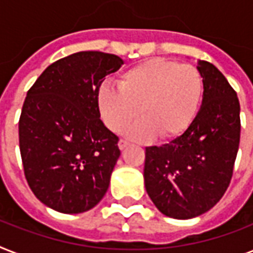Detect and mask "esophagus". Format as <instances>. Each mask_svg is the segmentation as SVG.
Returning <instances> with one entry per match:
<instances>
[{
    "label": "esophagus",
    "mask_w": 253,
    "mask_h": 253,
    "mask_svg": "<svg viewBox=\"0 0 253 253\" xmlns=\"http://www.w3.org/2000/svg\"><path fill=\"white\" fill-rule=\"evenodd\" d=\"M127 146H128V143H127L126 140H122V139H121V140H119V143H118V147H119V150H121V151H123V150H125V148H126Z\"/></svg>",
    "instance_id": "34e87169"
}]
</instances>
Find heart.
Returning a JSON list of instances; mask_svg holds the SVG:
<instances>
[{
    "mask_svg": "<svg viewBox=\"0 0 253 253\" xmlns=\"http://www.w3.org/2000/svg\"><path fill=\"white\" fill-rule=\"evenodd\" d=\"M117 84L118 89L109 85L98 89L99 113L115 132L140 115L142 119L123 130L136 142L181 136L196 118L204 93V80L196 67L167 59H151L127 69Z\"/></svg>",
    "mask_w": 253,
    "mask_h": 253,
    "instance_id": "1",
    "label": "heart"
}]
</instances>
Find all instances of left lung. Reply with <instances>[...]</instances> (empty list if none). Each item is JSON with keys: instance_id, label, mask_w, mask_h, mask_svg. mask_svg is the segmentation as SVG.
Wrapping results in <instances>:
<instances>
[{"instance_id": "obj_1", "label": "left lung", "mask_w": 253, "mask_h": 253, "mask_svg": "<svg viewBox=\"0 0 253 253\" xmlns=\"http://www.w3.org/2000/svg\"><path fill=\"white\" fill-rule=\"evenodd\" d=\"M202 103L189 128L162 147H147L144 185L164 215L190 219L214 208L227 190L240 140V105L220 71L198 61Z\"/></svg>"}]
</instances>
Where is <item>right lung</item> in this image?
<instances>
[{
  "instance_id": "right-lung-1",
  "label": "right lung",
  "mask_w": 253,
  "mask_h": 253,
  "mask_svg": "<svg viewBox=\"0 0 253 253\" xmlns=\"http://www.w3.org/2000/svg\"><path fill=\"white\" fill-rule=\"evenodd\" d=\"M123 60L83 51L55 61L27 91L19 118L26 180L38 200L64 214L102 200L118 160V136L99 119L98 89Z\"/></svg>"
}]
</instances>
